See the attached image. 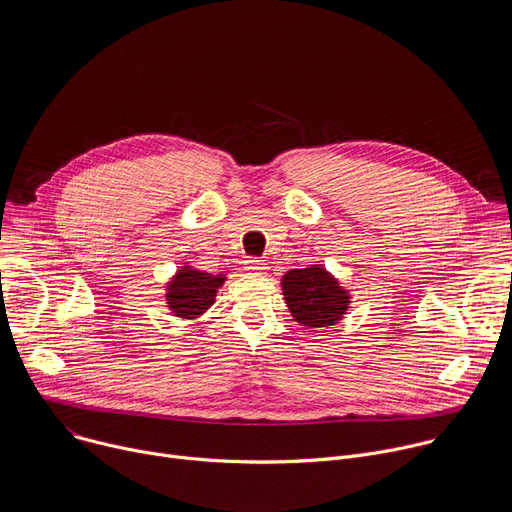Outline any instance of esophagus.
I'll return each mask as SVG.
<instances>
[{"label": "esophagus", "instance_id": "34e87169", "mask_svg": "<svg viewBox=\"0 0 512 512\" xmlns=\"http://www.w3.org/2000/svg\"><path fill=\"white\" fill-rule=\"evenodd\" d=\"M245 269L251 271V273H261V271L265 269V263H263V259H259V257H249V259L245 261Z\"/></svg>", "mask_w": 512, "mask_h": 512}]
</instances>
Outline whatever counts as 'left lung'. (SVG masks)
Wrapping results in <instances>:
<instances>
[{"mask_svg":"<svg viewBox=\"0 0 512 512\" xmlns=\"http://www.w3.org/2000/svg\"><path fill=\"white\" fill-rule=\"evenodd\" d=\"M282 288L294 320L308 329L333 327L349 308V294L320 265L290 269L282 277Z\"/></svg>","mask_w":512,"mask_h":512,"instance_id":"left-lung-1","label":"left lung"}]
</instances>
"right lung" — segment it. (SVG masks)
Instances as JSON below:
<instances>
[{
	"label": "right lung",
	"instance_id": "obj_1",
	"mask_svg": "<svg viewBox=\"0 0 512 512\" xmlns=\"http://www.w3.org/2000/svg\"><path fill=\"white\" fill-rule=\"evenodd\" d=\"M222 273L212 275L208 271L181 267L167 286V304L175 316L196 318L204 314L216 298V290L224 284Z\"/></svg>",
	"mask_w": 512,
	"mask_h": 512
}]
</instances>
